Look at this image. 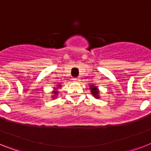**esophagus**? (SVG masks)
Wrapping results in <instances>:
<instances>
[{
  "instance_id": "esophagus-1",
  "label": "esophagus",
  "mask_w": 151,
  "mask_h": 151,
  "mask_svg": "<svg viewBox=\"0 0 151 151\" xmlns=\"http://www.w3.org/2000/svg\"><path fill=\"white\" fill-rule=\"evenodd\" d=\"M73 82H75V83H78V82H80V78H73Z\"/></svg>"
}]
</instances>
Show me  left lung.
<instances>
[{"instance_id":"8db88e82","label":"left lung","mask_w":151,"mask_h":151,"mask_svg":"<svg viewBox=\"0 0 151 151\" xmlns=\"http://www.w3.org/2000/svg\"><path fill=\"white\" fill-rule=\"evenodd\" d=\"M90 90H91V94L93 95V97H94L96 99L101 98V97H100V91L97 86H95L94 84H91L90 85Z\"/></svg>"}]
</instances>
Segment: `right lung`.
Returning a JSON list of instances; mask_svg holds the SVG:
<instances>
[{
	"instance_id": "obj_1",
	"label": "right lung",
	"mask_w": 151,
	"mask_h": 151,
	"mask_svg": "<svg viewBox=\"0 0 151 151\" xmlns=\"http://www.w3.org/2000/svg\"><path fill=\"white\" fill-rule=\"evenodd\" d=\"M61 87V85L60 84H58V85H56V87H53L54 88V90L52 91V99H55L57 97V96H58V88H60V87Z\"/></svg>"
}]
</instances>
